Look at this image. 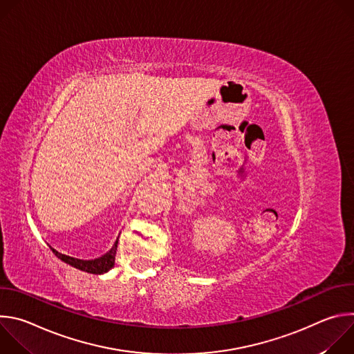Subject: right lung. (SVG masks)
Masks as SVG:
<instances>
[{"label":"right lung","mask_w":354,"mask_h":354,"mask_svg":"<svg viewBox=\"0 0 354 354\" xmlns=\"http://www.w3.org/2000/svg\"><path fill=\"white\" fill-rule=\"evenodd\" d=\"M118 241L119 238L116 239L115 245L112 246V249L109 252H106L105 255H102L97 259H92V261H82V259H77V258H71V257H67V255H63L60 254V252H57L56 249H53L52 246H50V249L53 250V254L63 262H66L67 265L75 268V269H80L82 272H86V273H92V274H102V273H106L109 272L113 265H115V257H116V250H118Z\"/></svg>","instance_id":"right-lung-1"}]
</instances>
